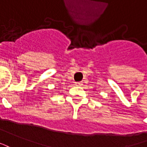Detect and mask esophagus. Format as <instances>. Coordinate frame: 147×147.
<instances>
[{"label":"esophagus","mask_w":147,"mask_h":147,"mask_svg":"<svg viewBox=\"0 0 147 147\" xmlns=\"http://www.w3.org/2000/svg\"><path fill=\"white\" fill-rule=\"evenodd\" d=\"M75 85H76V86H81V85H82V82H81V81H80V82H76V83H75Z\"/></svg>","instance_id":"esophagus-1"}]
</instances>
